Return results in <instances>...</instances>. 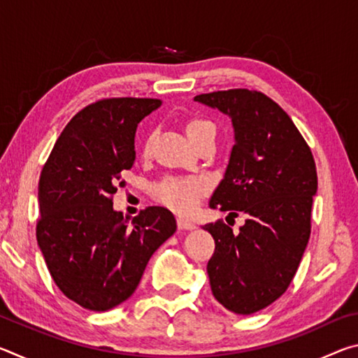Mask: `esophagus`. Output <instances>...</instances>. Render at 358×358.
<instances>
[{
  "mask_svg": "<svg viewBox=\"0 0 358 358\" xmlns=\"http://www.w3.org/2000/svg\"><path fill=\"white\" fill-rule=\"evenodd\" d=\"M177 226H178L180 230H194V229H196V224H194L189 220H185V217H178Z\"/></svg>",
  "mask_w": 358,
  "mask_h": 358,
  "instance_id": "34e87169",
  "label": "esophagus"
}]
</instances>
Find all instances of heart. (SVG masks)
<instances>
[{"label":"heart","mask_w":358,"mask_h":358,"mask_svg":"<svg viewBox=\"0 0 358 358\" xmlns=\"http://www.w3.org/2000/svg\"><path fill=\"white\" fill-rule=\"evenodd\" d=\"M185 132L194 143L205 136H215L216 128L210 120L189 118L185 124ZM150 147V138L143 148ZM207 191V181L202 178H167L155 187V196L162 205L178 213H189L196 208L202 194Z\"/></svg>","instance_id":"1"}]
</instances>
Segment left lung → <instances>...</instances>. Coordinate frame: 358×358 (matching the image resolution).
<instances>
[{"label":"left lung","mask_w":358,"mask_h":358,"mask_svg":"<svg viewBox=\"0 0 358 358\" xmlns=\"http://www.w3.org/2000/svg\"><path fill=\"white\" fill-rule=\"evenodd\" d=\"M196 102L227 115L235 145L211 208L246 216L234 234L205 224L215 240L207 265L211 292L235 314H252L286 292L311 234L317 172L311 150L289 115L259 92L227 90Z\"/></svg>","instance_id":"left-lung-1"}]
</instances>
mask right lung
<instances>
[{"label":"right lung","instance_id":"1","mask_svg":"<svg viewBox=\"0 0 358 358\" xmlns=\"http://www.w3.org/2000/svg\"><path fill=\"white\" fill-rule=\"evenodd\" d=\"M162 102L112 98L72 118L42 169L36 238L59 290L92 311H108L137 289L150 257L177 230L164 207L129 224L112 196L134 166L137 124Z\"/></svg>","mask_w":358,"mask_h":358}]
</instances>
